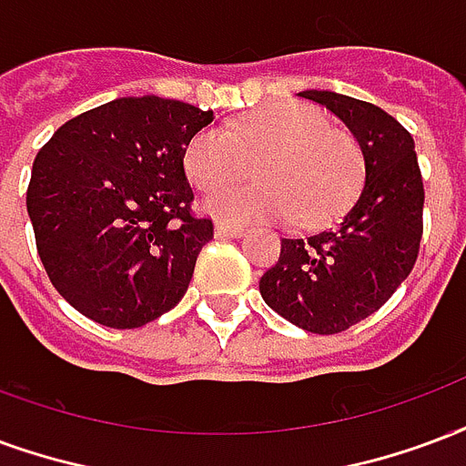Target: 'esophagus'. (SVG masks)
<instances>
[{
    "label": "esophagus",
    "instance_id": "1",
    "mask_svg": "<svg viewBox=\"0 0 466 466\" xmlns=\"http://www.w3.org/2000/svg\"><path fill=\"white\" fill-rule=\"evenodd\" d=\"M215 234H217V237H227V239H239V237H244V229H242V227H234V224L217 222L215 224Z\"/></svg>",
    "mask_w": 466,
    "mask_h": 466
}]
</instances>
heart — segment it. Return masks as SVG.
<instances>
[{"label":"heart","instance_id":"obj_1","mask_svg":"<svg viewBox=\"0 0 466 466\" xmlns=\"http://www.w3.org/2000/svg\"><path fill=\"white\" fill-rule=\"evenodd\" d=\"M257 159L259 190L218 188L241 181L246 163ZM185 170L202 192L220 190L202 199L217 219L251 224L296 215V222L313 227L356 195L360 150L350 133L329 127L320 110L289 103L198 133L185 150Z\"/></svg>","mask_w":466,"mask_h":466}]
</instances>
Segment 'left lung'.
Masks as SVG:
<instances>
[{
	"label": "left lung",
	"instance_id": "obj_1",
	"mask_svg": "<svg viewBox=\"0 0 466 466\" xmlns=\"http://www.w3.org/2000/svg\"><path fill=\"white\" fill-rule=\"evenodd\" d=\"M339 116L363 155L365 180L339 222L303 239H281V257L259 279L261 299L309 333H340L388 301L415 267L425 189L415 140L373 103L301 91Z\"/></svg>",
	"mask_w": 466,
	"mask_h": 466
}]
</instances>
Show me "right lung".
Here are the masks:
<instances>
[{"mask_svg":"<svg viewBox=\"0 0 466 466\" xmlns=\"http://www.w3.org/2000/svg\"><path fill=\"white\" fill-rule=\"evenodd\" d=\"M215 120L160 96L86 110L41 147L26 212L51 284L108 329H137L177 306L212 222L189 215L185 150Z\"/></svg>","mask_w":466,"mask_h":466,"instance_id":"obj_1","label":"right lung"}]
</instances>
